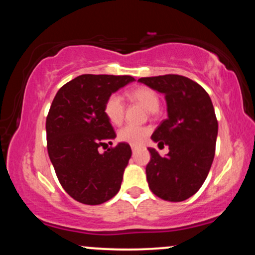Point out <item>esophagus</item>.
Here are the masks:
<instances>
[{
    "label": "esophagus",
    "instance_id": "esophagus-1",
    "mask_svg": "<svg viewBox=\"0 0 255 255\" xmlns=\"http://www.w3.org/2000/svg\"><path fill=\"white\" fill-rule=\"evenodd\" d=\"M130 147H131V151H133V152H135V151L137 150V146H134V145H131Z\"/></svg>",
    "mask_w": 255,
    "mask_h": 255
}]
</instances>
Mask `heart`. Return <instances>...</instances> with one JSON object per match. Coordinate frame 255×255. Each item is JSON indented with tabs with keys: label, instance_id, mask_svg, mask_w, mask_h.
I'll use <instances>...</instances> for the list:
<instances>
[{
	"label": "heart",
	"instance_id": "b5f03b06",
	"mask_svg": "<svg viewBox=\"0 0 255 255\" xmlns=\"http://www.w3.org/2000/svg\"><path fill=\"white\" fill-rule=\"evenodd\" d=\"M129 101L137 103L145 108L148 113L153 115L159 109V96L153 89L148 86H137L127 93ZM104 115L111 125L119 126L122 124L125 118V104L118 95H111L104 103ZM150 134L147 127H135V126H125L118 131V140L129 145H141Z\"/></svg>",
	"mask_w": 255,
	"mask_h": 255
}]
</instances>
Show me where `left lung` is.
Here are the masks:
<instances>
[{
  "label": "left lung",
  "mask_w": 255,
  "mask_h": 255,
  "mask_svg": "<svg viewBox=\"0 0 255 255\" xmlns=\"http://www.w3.org/2000/svg\"><path fill=\"white\" fill-rule=\"evenodd\" d=\"M139 81L164 93L168 104V119L151 139L158 146L168 145L169 153L160 157L148 147V187L163 200L183 201L203 186L215 157L218 122L211 98L198 83L182 75H158Z\"/></svg>",
  "instance_id": "obj_1"
}]
</instances>
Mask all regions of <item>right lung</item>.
Wrapping results in <instances>:
<instances>
[{
    "mask_svg": "<svg viewBox=\"0 0 255 255\" xmlns=\"http://www.w3.org/2000/svg\"><path fill=\"white\" fill-rule=\"evenodd\" d=\"M133 80L130 75H79L52 101L45 124L48 153L61 186L79 203L103 204L121 188L131 150L120 142L99 152L116 136L103 108L111 93Z\"/></svg>",
    "mask_w": 255,
    "mask_h": 255,
    "instance_id": "obj_1",
    "label": "right lung"
}]
</instances>
